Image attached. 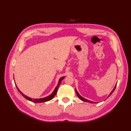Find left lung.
<instances>
[{"label": "left lung", "mask_w": 131, "mask_h": 131, "mask_svg": "<svg viewBox=\"0 0 131 131\" xmlns=\"http://www.w3.org/2000/svg\"><path fill=\"white\" fill-rule=\"evenodd\" d=\"M116 85H115V88H114V89L113 90V91H112V92H111V93L109 94V95L108 96V97H107V98H108L111 94H112V93H113V92H114V90H115V88H116ZM75 92H76V93H77V96H78V97L80 99V100H81V101H84V102H90V103H96L95 102H92V101H89V100H86V99H85V98H83L82 96H81L80 94H79V93H78V92L77 91V90L75 89Z\"/></svg>", "instance_id": "obj_1"}]
</instances>
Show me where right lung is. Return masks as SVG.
Returning a JSON list of instances; mask_svg holds the SVG:
<instances>
[{
	"label": "right lung",
	"mask_w": 131,
	"mask_h": 131,
	"mask_svg": "<svg viewBox=\"0 0 131 131\" xmlns=\"http://www.w3.org/2000/svg\"><path fill=\"white\" fill-rule=\"evenodd\" d=\"M64 78H65L64 77H62V78H61L60 79H59V81H58V84L57 86L56 87V88L54 89V91H53V92H52V94H51L50 95H49V96L43 98H39V99H33V98H30V97H28V96H26V95L24 94L23 93H22L21 92V91L19 90L18 89V88H17V85H16V88H17L18 91L19 92V93H20L22 95V96H23V97H24L26 99H27V100H29V101H31V102H34V103L45 102H47V101H49L51 100H52V99L55 96V95H56V93H57V91L58 87H59V85H60V84H61V81H62V80H63V79H64Z\"/></svg>",
	"instance_id": "right-lung-1"
}]
</instances>
